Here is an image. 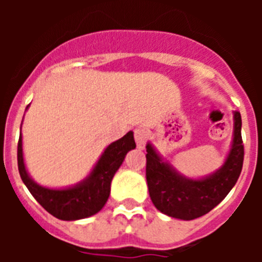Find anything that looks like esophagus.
Here are the masks:
<instances>
[{
	"label": "esophagus",
	"instance_id": "1",
	"mask_svg": "<svg viewBox=\"0 0 262 262\" xmlns=\"http://www.w3.org/2000/svg\"><path fill=\"white\" fill-rule=\"evenodd\" d=\"M134 138H135V142L138 148L143 149L145 145V142H147V131L144 128H136L134 131Z\"/></svg>",
	"mask_w": 262,
	"mask_h": 262
}]
</instances>
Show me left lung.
<instances>
[{
    "mask_svg": "<svg viewBox=\"0 0 262 262\" xmlns=\"http://www.w3.org/2000/svg\"><path fill=\"white\" fill-rule=\"evenodd\" d=\"M233 142L226 163L219 170L202 180H190L178 174L147 144L148 191L157 210L168 216L193 221L211 211L235 186L243 169L244 144L242 139V115L235 111Z\"/></svg>",
    "mask_w": 262,
    "mask_h": 262,
    "instance_id": "1",
    "label": "left lung"
}]
</instances>
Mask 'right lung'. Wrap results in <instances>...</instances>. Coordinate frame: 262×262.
<instances>
[{
  "mask_svg": "<svg viewBox=\"0 0 262 262\" xmlns=\"http://www.w3.org/2000/svg\"><path fill=\"white\" fill-rule=\"evenodd\" d=\"M136 147L134 134L129 131L122 139L111 143L86 180L69 189H47L32 181L25 168L22 135L18 140V170L23 184L32 196L51 215L61 221H77L92 216L102 209L110 195L111 180L123 163L127 152Z\"/></svg>",
  "mask_w": 262,
  "mask_h": 262,
  "instance_id": "1",
  "label": "right lung"
}]
</instances>
